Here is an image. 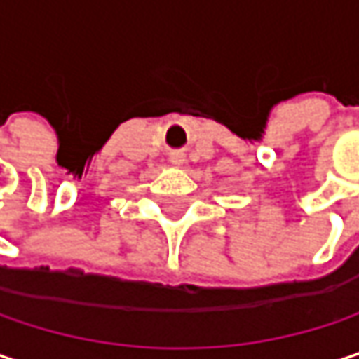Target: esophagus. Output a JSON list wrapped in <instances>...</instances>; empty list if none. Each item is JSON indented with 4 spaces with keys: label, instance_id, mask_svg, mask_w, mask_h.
<instances>
[{
    "label": "esophagus",
    "instance_id": "obj_1",
    "mask_svg": "<svg viewBox=\"0 0 359 359\" xmlns=\"http://www.w3.org/2000/svg\"><path fill=\"white\" fill-rule=\"evenodd\" d=\"M168 160H170V164L180 166V164H184V154H182V151H172V154L168 156Z\"/></svg>",
    "mask_w": 359,
    "mask_h": 359
}]
</instances>
